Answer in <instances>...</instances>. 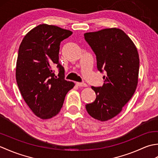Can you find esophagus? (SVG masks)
Returning <instances> with one entry per match:
<instances>
[{"label":"esophagus","mask_w":158,"mask_h":158,"mask_svg":"<svg viewBox=\"0 0 158 158\" xmlns=\"http://www.w3.org/2000/svg\"><path fill=\"white\" fill-rule=\"evenodd\" d=\"M77 85L79 87H86L87 84L85 83H77Z\"/></svg>","instance_id":"34e87169"}]
</instances>
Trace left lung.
<instances>
[{
	"label": "left lung",
	"instance_id": "8db88e82",
	"mask_svg": "<svg viewBox=\"0 0 158 158\" xmlns=\"http://www.w3.org/2000/svg\"><path fill=\"white\" fill-rule=\"evenodd\" d=\"M84 37L96 54L97 69L106 74L102 86H92L96 98L85 109L93 118L105 122L118 115L135 94L139 56L132 40L119 28L87 32Z\"/></svg>",
	"mask_w": 158,
	"mask_h": 158
}]
</instances>
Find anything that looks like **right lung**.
<instances>
[{"instance_id":"obj_1","label":"right lung","mask_w":158,"mask_h":158,"mask_svg":"<svg viewBox=\"0 0 158 158\" xmlns=\"http://www.w3.org/2000/svg\"><path fill=\"white\" fill-rule=\"evenodd\" d=\"M72 34L68 30L43 23L28 32L19 45L17 83L26 103L41 119L56 116L66 94L75 86L64 79V69L58 56L60 43ZM53 66L59 70L58 78L55 77Z\"/></svg>"}]
</instances>
